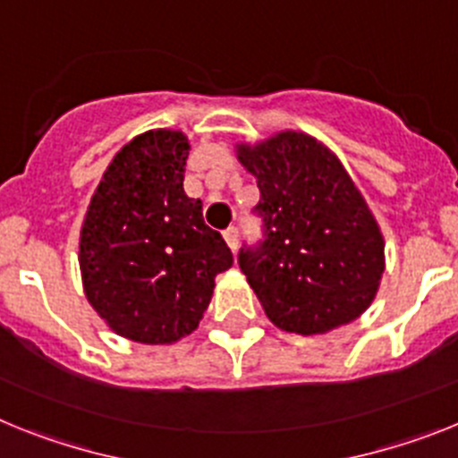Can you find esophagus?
<instances>
[{
  "mask_svg": "<svg viewBox=\"0 0 458 458\" xmlns=\"http://www.w3.org/2000/svg\"><path fill=\"white\" fill-rule=\"evenodd\" d=\"M224 240H225V244L230 246V251H237V244H240V230L234 228V225H230L228 230H225L224 233Z\"/></svg>",
  "mask_w": 458,
  "mask_h": 458,
  "instance_id": "1",
  "label": "esophagus"
}]
</instances>
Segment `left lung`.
Wrapping results in <instances>:
<instances>
[{
    "label": "left lung",
    "instance_id": "left-lung-1",
    "mask_svg": "<svg viewBox=\"0 0 458 458\" xmlns=\"http://www.w3.org/2000/svg\"><path fill=\"white\" fill-rule=\"evenodd\" d=\"M256 174L262 240L240 267L276 327L325 334L367 311L385 272V240L344 163L301 131L237 145Z\"/></svg>",
    "mask_w": 458,
    "mask_h": 458
}]
</instances>
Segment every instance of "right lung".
Here are the masks:
<instances>
[{"label":"right lung","mask_w":458,"mask_h":458,"mask_svg":"<svg viewBox=\"0 0 458 458\" xmlns=\"http://www.w3.org/2000/svg\"><path fill=\"white\" fill-rule=\"evenodd\" d=\"M189 140L157 129L126 142L103 173L81 230L82 288L110 329L174 344L200 323L214 278L233 265L202 202L184 193Z\"/></svg>","instance_id":"add662e5"}]
</instances>
